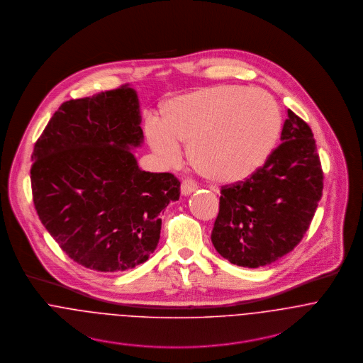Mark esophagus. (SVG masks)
I'll return each mask as SVG.
<instances>
[{"instance_id": "34e87169", "label": "esophagus", "mask_w": 363, "mask_h": 363, "mask_svg": "<svg viewBox=\"0 0 363 363\" xmlns=\"http://www.w3.org/2000/svg\"><path fill=\"white\" fill-rule=\"evenodd\" d=\"M196 189H198V185L191 179H184L181 184V195L182 196H189Z\"/></svg>"}]
</instances>
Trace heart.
<instances>
[{
  "label": "heart",
  "instance_id": "heart-1",
  "mask_svg": "<svg viewBox=\"0 0 363 363\" xmlns=\"http://www.w3.org/2000/svg\"><path fill=\"white\" fill-rule=\"evenodd\" d=\"M281 123L279 103L269 91L221 84L169 99L162 108V121L150 117L145 132L162 165L177 164L179 143H186L188 160L204 177L234 184L269 159Z\"/></svg>",
  "mask_w": 363,
  "mask_h": 363
}]
</instances>
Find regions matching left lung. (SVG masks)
<instances>
[{
    "label": "left lung",
    "mask_w": 363,
    "mask_h": 363,
    "mask_svg": "<svg viewBox=\"0 0 363 363\" xmlns=\"http://www.w3.org/2000/svg\"><path fill=\"white\" fill-rule=\"evenodd\" d=\"M281 145L245 182L223 186L211 242L233 264L256 269L303 238L322 199L323 171L312 129L291 110Z\"/></svg>",
    "instance_id": "left-lung-1"
}]
</instances>
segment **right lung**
Masks as SVG:
<instances>
[{"label":"right lung","mask_w":363,"mask_h":363,"mask_svg":"<svg viewBox=\"0 0 363 363\" xmlns=\"http://www.w3.org/2000/svg\"><path fill=\"white\" fill-rule=\"evenodd\" d=\"M136 90L129 84L61 104L32 155L41 224L74 262L104 273L145 263L157 247L162 210L179 199L169 172H146Z\"/></svg>","instance_id":"obj_1"}]
</instances>
